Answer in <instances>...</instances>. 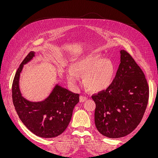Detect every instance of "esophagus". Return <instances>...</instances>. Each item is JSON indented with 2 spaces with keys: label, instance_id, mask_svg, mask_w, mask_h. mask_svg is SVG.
I'll list each match as a JSON object with an SVG mask.
<instances>
[{
  "label": "esophagus",
  "instance_id": "esophagus-1",
  "mask_svg": "<svg viewBox=\"0 0 158 158\" xmlns=\"http://www.w3.org/2000/svg\"><path fill=\"white\" fill-rule=\"evenodd\" d=\"M87 99L88 98L85 96H84V95H80V102H84L85 101H86Z\"/></svg>",
  "mask_w": 158,
  "mask_h": 158
}]
</instances>
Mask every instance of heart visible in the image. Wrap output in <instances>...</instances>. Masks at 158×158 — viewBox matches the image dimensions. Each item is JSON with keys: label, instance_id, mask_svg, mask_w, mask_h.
<instances>
[{"label": "heart", "instance_id": "obj_1", "mask_svg": "<svg viewBox=\"0 0 158 158\" xmlns=\"http://www.w3.org/2000/svg\"><path fill=\"white\" fill-rule=\"evenodd\" d=\"M115 73V66L111 60L95 55L77 58L73 61L72 67L66 70V78L71 85L75 86L79 75H84V84L92 92L107 89L112 84Z\"/></svg>", "mask_w": 158, "mask_h": 158}]
</instances>
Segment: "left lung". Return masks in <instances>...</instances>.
I'll use <instances>...</instances> for the list:
<instances>
[{"mask_svg": "<svg viewBox=\"0 0 158 158\" xmlns=\"http://www.w3.org/2000/svg\"><path fill=\"white\" fill-rule=\"evenodd\" d=\"M121 63L111 85L93 95L96 105L94 118L98 131L118 138L139 125L146 109L149 88L144 73L130 54L121 50Z\"/></svg>", "mask_w": 158, "mask_h": 158, "instance_id": "left-lung-1", "label": "left lung"}]
</instances>
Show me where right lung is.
I'll use <instances>...</instances> for the list:
<instances>
[{"label":"right lung","instance_id":"right-lung-1","mask_svg":"<svg viewBox=\"0 0 158 158\" xmlns=\"http://www.w3.org/2000/svg\"><path fill=\"white\" fill-rule=\"evenodd\" d=\"M31 51L22 61L12 83V102L20 120L34 135L42 138H54L67 128L79 94H74L57 84L44 101L33 102L22 96L19 85L23 65L35 56Z\"/></svg>","mask_w":158,"mask_h":158}]
</instances>
